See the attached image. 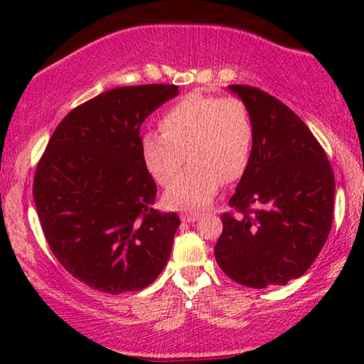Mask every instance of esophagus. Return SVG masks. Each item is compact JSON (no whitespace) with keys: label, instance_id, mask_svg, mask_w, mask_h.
Segmentation results:
<instances>
[{"label":"esophagus","instance_id":"esophagus-1","mask_svg":"<svg viewBox=\"0 0 364 364\" xmlns=\"http://www.w3.org/2000/svg\"><path fill=\"white\" fill-rule=\"evenodd\" d=\"M198 217H200L198 212H193V214L190 212V214H181V220H185V223H195Z\"/></svg>","mask_w":364,"mask_h":364}]
</instances>
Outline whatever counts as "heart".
<instances>
[{"label":"heart","mask_w":364,"mask_h":364,"mask_svg":"<svg viewBox=\"0 0 364 364\" xmlns=\"http://www.w3.org/2000/svg\"><path fill=\"white\" fill-rule=\"evenodd\" d=\"M161 133L147 132L140 150L145 168L159 185L178 176L166 191L173 208H200L214 198L224 181L245 174L253 150L255 128L248 106L237 97L188 94L162 112Z\"/></svg>","instance_id":"heart-1"}]
</instances>
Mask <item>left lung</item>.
Instances as JSON below:
<instances>
[{
  "label": "left lung",
  "mask_w": 364,
  "mask_h": 364,
  "mask_svg": "<svg viewBox=\"0 0 364 364\" xmlns=\"http://www.w3.org/2000/svg\"><path fill=\"white\" fill-rule=\"evenodd\" d=\"M253 119L250 164L224 212L214 248L228 277L284 286L306 272L327 241L336 179L325 150L286 104L252 85H229Z\"/></svg>",
  "instance_id": "1"
}]
</instances>
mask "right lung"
I'll use <instances>...</instances> for the list:
<instances>
[{"mask_svg":"<svg viewBox=\"0 0 364 364\" xmlns=\"http://www.w3.org/2000/svg\"><path fill=\"white\" fill-rule=\"evenodd\" d=\"M176 95L168 83L102 92L61 119L37 162L34 202L46 241L92 289L140 291L168 263L179 217L152 207L157 186L140 128Z\"/></svg>","mask_w":364,"mask_h":364,"instance_id":"obj_1","label":"right lung"}]
</instances>
